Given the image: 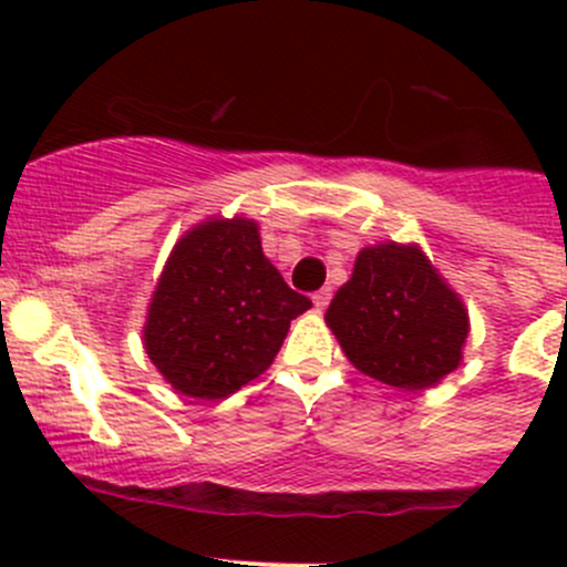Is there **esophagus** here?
I'll use <instances>...</instances> for the list:
<instances>
[{
	"mask_svg": "<svg viewBox=\"0 0 567 567\" xmlns=\"http://www.w3.org/2000/svg\"><path fill=\"white\" fill-rule=\"evenodd\" d=\"M331 301V288H320L318 293H312V305H316V310H326Z\"/></svg>",
	"mask_w": 567,
	"mask_h": 567,
	"instance_id": "1",
	"label": "esophagus"
}]
</instances>
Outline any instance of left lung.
Segmentation results:
<instances>
[{"label": "left lung", "mask_w": 567, "mask_h": 567, "mask_svg": "<svg viewBox=\"0 0 567 567\" xmlns=\"http://www.w3.org/2000/svg\"><path fill=\"white\" fill-rule=\"evenodd\" d=\"M323 320L359 373L405 392L458 370L472 329L461 293L425 249L398 241L359 249Z\"/></svg>", "instance_id": "1"}]
</instances>
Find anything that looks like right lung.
Returning <instances> with one entry per match:
<instances>
[{"mask_svg":"<svg viewBox=\"0 0 567 567\" xmlns=\"http://www.w3.org/2000/svg\"><path fill=\"white\" fill-rule=\"evenodd\" d=\"M312 301L262 255L249 216H208L175 241L147 305L142 346L177 394L221 400L271 368Z\"/></svg>","mask_w":567,"mask_h":567,"instance_id":"obj_1","label":"right lung"}]
</instances>
